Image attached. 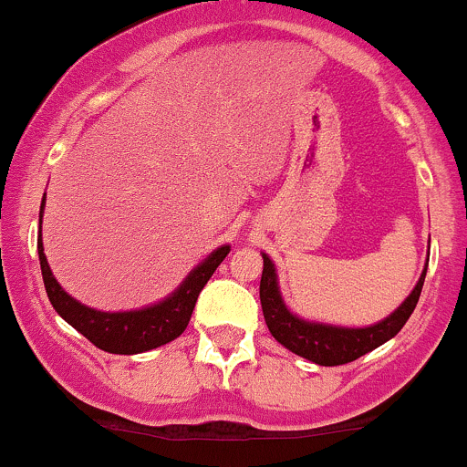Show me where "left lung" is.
Returning <instances> with one entry per match:
<instances>
[{
  "label": "left lung",
  "mask_w": 467,
  "mask_h": 467,
  "mask_svg": "<svg viewBox=\"0 0 467 467\" xmlns=\"http://www.w3.org/2000/svg\"><path fill=\"white\" fill-rule=\"evenodd\" d=\"M428 267L420 274L419 283H416L414 292L405 298V303L392 316H388L380 323L372 327L363 329H349V327H334V325H320L307 323V320L298 318L285 307L283 298H280L278 283H275V269L272 260L263 254V278H260V305H263L265 323H267L269 332L280 345L289 349V352L303 356V358L312 360V363L325 365H345L352 360L360 358L363 354L372 352V349L383 345L403 329L408 318L412 316L416 303H419L420 289H423V280Z\"/></svg>",
  "instance_id": "left-lung-1"
}]
</instances>
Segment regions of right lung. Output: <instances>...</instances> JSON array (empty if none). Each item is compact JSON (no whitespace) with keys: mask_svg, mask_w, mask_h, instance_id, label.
Wrapping results in <instances>:
<instances>
[{"mask_svg":"<svg viewBox=\"0 0 467 467\" xmlns=\"http://www.w3.org/2000/svg\"><path fill=\"white\" fill-rule=\"evenodd\" d=\"M44 209V200H42ZM39 227H42V213H39ZM39 252V267H42L44 287H47L48 300L55 307V312L62 316L68 325H73L79 334L87 336L95 348L104 349L109 354H140L149 349L160 348V345L171 343L180 334L187 329L189 318H192L195 300L200 292L212 278L218 265L227 258L229 247L215 249L204 263H200L192 274L187 275L182 285L169 296L162 303L153 307L138 309V312H98V309L87 307L71 298L57 280L53 278L51 267L47 263L42 247V229L37 238Z\"/></svg>","mask_w":467,"mask_h":467,"instance_id":"1","label":"right lung"}]
</instances>
